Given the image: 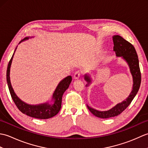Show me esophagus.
I'll use <instances>...</instances> for the list:
<instances>
[{"label": "esophagus", "instance_id": "1", "mask_svg": "<svg viewBox=\"0 0 148 148\" xmlns=\"http://www.w3.org/2000/svg\"><path fill=\"white\" fill-rule=\"evenodd\" d=\"M81 74H82V72H81V71H77L74 73V77L75 78V79H78V78L80 77Z\"/></svg>", "mask_w": 148, "mask_h": 148}]
</instances>
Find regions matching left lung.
Returning a JSON list of instances; mask_svg holds the SVG:
<instances>
[{
    "instance_id": "8db88e82",
    "label": "left lung",
    "mask_w": 148,
    "mask_h": 148,
    "mask_svg": "<svg viewBox=\"0 0 148 148\" xmlns=\"http://www.w3.org/2000/svg\"><path fill=\"white\" fill-rule=\"evenodd\" d=\"M113 42H114V51L118 56H122L128 63L130 69V72L133 76L134 85L133 90L132 91L130 96L126 100L119 103L111 109L107 111H99L97 110L90 108L87 106V108L90 111L97 117L100 118H109L120 114L121 113L127 109V107L136 95L140 88L141 83V73L140 71L139 59L136 49L130 42L127 41L120 36L116 35L113 36ZM88 83L91 82L90 78L85 76L84 77Z\"/></svg>"
}]
</instances>
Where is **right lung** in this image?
I'll return each mask as SVG.
<instances>
[{"label": "right lung", "mask_w": 148, "mask_h": 148, "mask_svg": "<svg viewBox=\"0 0 148 148\" xmlns=\"http://www.w3.org/2000/svg\"><path fill=\"white\" fill-rule=\"evenodd\" d=\"M27 39L28 38L24 39L21 41H23V40ZM12 57H13V55H12L11 60H9L8 65L7 72H6V79H7V83L11 96L18 109L22 113H23V114H25L27 116H30V117L38 119H48L52 118L53 116L57 114L61 108L63 94L65 92V91L68 88L69 84H71L72 81V77L71 76H67L58 84L54 93H53V98L54 99L55 102L53 105H49L48 103L38 106H31L27 104L25 102H22L16 95V94L14 92V90L11 86L10 82V77H9V72H10V67Z\"/></svg>", "instance_id": "obj_1"}]
</instances>
